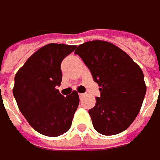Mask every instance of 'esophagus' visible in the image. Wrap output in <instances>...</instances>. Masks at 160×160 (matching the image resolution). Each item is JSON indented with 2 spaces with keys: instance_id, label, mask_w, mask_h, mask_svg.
<instances>
[{
  "instance_id": "34e87169",
  "label": "esophagus",
  "mask_w": 160,
  "mask_h": 160,
  "mask_svg": "<svg viewBox=\"0 0 160 160\" xmlns=\"http://www.w3.org/2000/svg\"><path fill=\"white\" fill-rule=\"evenodd\" d=\"M78 95H79L80 98H82V97H84V93H78Z\"/></svg>"
}]
</instances>
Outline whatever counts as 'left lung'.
Wrapping results in <instances>:
<instances>
[{
	"label": "left lung",
	"instance_id": "left-lung-1",
	"mask_svg": "<svg viewBox=\"0 0 160 160\" xmlns=\"http://www.w3.org/2000/svg\"><path fill=\"white\" fill-rule=\"evenodd\" d=\"M75 53L101 87L100 97L89 110L93 128L106 136L124 132L138 115L146 94L142 70L128 54L106 41L85 42Z\"/></svg>",
	"mask_w": 160,
	"mask_h": 160
}]
</instances>
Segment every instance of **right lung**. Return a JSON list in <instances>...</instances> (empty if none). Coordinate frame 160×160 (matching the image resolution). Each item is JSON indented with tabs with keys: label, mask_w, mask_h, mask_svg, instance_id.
<instances>
[{
	"label": "right lung",
	"mask_w": 160,
	"mask_h": 160,
	"mask_svg": "<svg viewBox=\"0 0 160 160\" xmlns=\"http://www.w3.org/2000/svg\"><path fill=\"white\" fill-rule=\"evenodd\" d=\"M76 46L46 45L38 49L15 76L13 95L20 112L38 132L58 137L70 129L79 104L74 91L64 97L57 89L62 81L61 63Z\"/></svg>",
	"instance_id": "obj_1"
}]
</instances>
